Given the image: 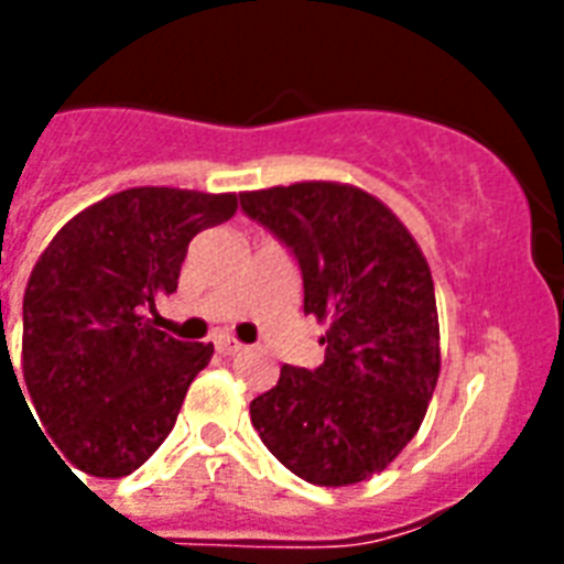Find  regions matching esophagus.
I'll use <instances>...</instances> for the list:
<instances>
[{
  "label": "esophagus",
  "instance_id": "34e87169",
  "mask_svg": "<svg viewBox=\"0 0 564 564\" xmlns=\"http://www.w3.org/2000/svg\"><path fill=\"white\" fill-rule=\"evenodd\" d=\"M216 351L225 354V357H230V354L242 351V343H237L234 336H219V339H216Z\"/></svg>",
  "mask_w": 564,
  "mask_h": 564
}]
</instances>
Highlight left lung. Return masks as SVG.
Returning a JSON list of instances; mask_svg holds the SVG:
<instances>
[{
  "label": "left lung",
  "instance_id": "1",
  "mask_svg": "<svg viewBox=\"0 0 564 564\" xmlns=\"http://www.w3.org/2000/svg\"><path fill=\"white\" fill-rule=\"evenodd\" d=\"M246 216L299 260L325 362L283 366L251 401L263 445L301 480L351 486L419 433L438 380V316L419 242L383 202L334 181L239 193Z\"/></svg>",
  "mask_w": 564,
  "mask_h": 564
}]
</instances>
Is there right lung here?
<instances>
[{
  "mask_svg": "<svg viewBox=\"0 0 564 564\" xmlns=\"http://www.w3.org/2000/svg\"><path fill=\"white\" fill-rule=\"evenodd\" d=\"M234 213V193L122 189L66 221L31 269L22 377L57 451L84 474L126 477L175 427L213 345L172 339L149 313L178 290L189 239Z\"/></svg>",
  "mask_w": 564,
  "mask_h": 564,
  "instance_id": "add662e5",
  "label": "right lung"
}]
</instances>
